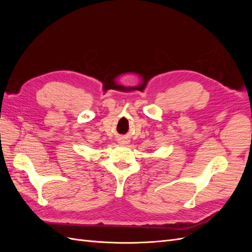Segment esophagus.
<instances>
[{"label":"esophagus","instance_id":"obj_1","mask_svg":"<svg viewBox=\"0 0 252 252\" xmlns=\"http://www.w3.org/2000/svg\"><path fill=\"white\" fill-rule=\"evenodd\" d=\"M119 143H120L121 145H127V144H128V141H126V140H124V139H121V140H119Z\"/></svg>","mask_w":252,"mask_h":252}]
</instances>
